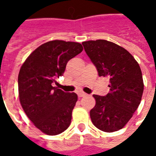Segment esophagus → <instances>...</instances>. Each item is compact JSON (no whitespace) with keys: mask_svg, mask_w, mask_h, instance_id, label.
<instances>
[{"mask_svg":"<svg viewBox=\"0 0 156 156\" xmlns=\"http://www.w3.org/2000/svg\"><path fill=\"white\" fill-rule=\"evenodd\" d=\"M85 96H87V94L83 93V92H80V93H78V97H85Z\"/></svg>","mask_w":156,"mask_h":156,"instance_id":"1","label":"esophagus"}]
</instances>
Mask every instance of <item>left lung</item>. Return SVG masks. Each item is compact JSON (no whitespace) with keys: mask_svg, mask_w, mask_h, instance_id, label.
<instances>
[{"mask_svg":"<svg viewBox=\"0 0 156 156\" xmlns=\"http://www.w3.org/2000/svg\"><path fill=\"white\" fill-rule=\"evenodd\" d=\"M86 53L99 77L109 78L110 92L94 94L96 105L90 111L93 124L105 132L120 129L140 104L144 83L140 65L124 48L106 40L83 41Z\"/></svg>","mask_w":156,"mask_h":156,"instance_id":"8db88e82","label":"left lung"}]
</instances>
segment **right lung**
<instances>
[{"mask_svg": "<svg viewBox=\"0 0 156 156\" xmlns=\"http://www.w3.org/2000/svg\"><path fill=\"white\" fill-rule=\"evenodd\" d=\"M82 51L83 46L78 42L48 41L32 51L20 69L21 105L29 119L44 134H61L71 124L78 95L52 87L51 83L64 73L68 62Z\"/></svg>", "mask_w": 156, "mask_h": 156, "instance_id": "add662e5", "label": "right lung"}]
</instances>
